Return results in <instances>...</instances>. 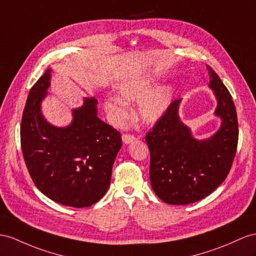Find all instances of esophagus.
I'll return each instance as SVG.
<instances>
[{
  "instance_id": "1",
  "label": "esophagus",
  "mask_w": 256,
  "mask_h": 256,
  "mask_svg": "<svg viewBox=\"0 0 256 256\" xmlns=\"http://www.w3.org/2000/svg\"><path fill=\"white\" fill-rule=\"evenodd\" d=\"M122 140L124 144H130V142L136 140V137L134 135H130V134H123Z\"/></svg>"
}]
</instances>
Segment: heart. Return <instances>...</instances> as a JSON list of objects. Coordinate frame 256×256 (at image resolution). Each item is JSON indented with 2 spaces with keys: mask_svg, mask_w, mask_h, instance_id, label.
<instances>
[{
  "mask_svg": "<svg viewBox=\"0 0 256 256\" xmlns=\"http://www.w3.org/2000/svg\"><path fill=\"white\" fill-rule=\"evenodd\" d=\"M154 78L147 74H135L118 85V95H109L104 102L110 122L114 126L128 119V106L126 102H136L137 116L145 123L159 121L166 112L173 100V90L168 84L158 85L152 88Z\"/></svg>",
  "mask_w": 256,
  "mask_h": 256,
  "instance_id": "obj_1",
  "label": "heart"
}]
</instances>
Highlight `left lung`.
Returning a JSON list of instances; mask_svg holds the SVG:
<instances>
[{"label":"left lung","mask_w":256,"mask_h":256,"mask_svg":"<svg viewBox=\"0 0 256 256\" xmlns=\"http://www.w3.org/2000/svg\"><path fill=\"white\" fill-rule=\"evenodd\" d=\"M210 88L218 100L215 114L222 126L211 138L198 140L178 116L180 100L146 135L150 150V182L168 204H189L212 194L230 171L238 145V119L232 97L208 66Z\"/></svg>","instance_id":"obj_1"}]
</instances>
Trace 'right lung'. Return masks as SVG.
Wrapping results in <instances>:
<instances>
[{
	"label": "right lung",
	"mask_w": 256,
	"mask_h": 256,
	"mask_svg": "<svg viewBox=\"0 0 256 256\" xmlns=\"http://www.w3.org/2000/svg\"><path fill=\"white\" fill-rule=\"evenodd\" d=\"M50 69L31 88L20 126L24 159L32 180L53 201L74 208L95 204L107 192L121 134L97 116V100L84 98L67 128L52 126L41 112Z\"/></svg>",
	"instance_id": "add662e5"
}]
</instances>
